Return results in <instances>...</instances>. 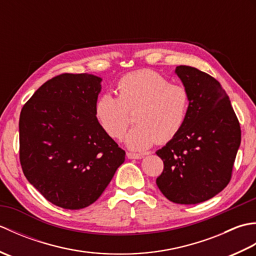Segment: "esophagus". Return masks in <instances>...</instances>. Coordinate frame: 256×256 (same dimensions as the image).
<instances>
[{
    "label": "esophagus",
    "mask_w": 256,
    "mask_h": 256,
    "mask_svg": "<svg viewBox=\"0 0 256 256\" xmlns=\"http://www.w3.org/2000/svg\"><path fill=\"white\" fill-rule=\"evenodd\" d=\"M128 158L130 160H140L144 157V154H138V153H126Z\"/></svg>",
    "instance_id": "esophagus-1"
}]
</instances>
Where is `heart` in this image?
Segmentation results:
<instances>
[{
	"instance_id": "b5f03b06",
	"label": "heart",
	"mask_w": 256,
	"mask_h": 256,
	"mask_svg": "<svg viewBox=\"0 0 256 256\" xmlns=\"http://www.w3.org/2000/svg\"><path fill=\"white\" fill-rule=\"evenodd\" d=\"M118 96L102 94L94 104V116L108 136L121 140L130 125L128 112L136 125L125 138L132 150L150 148L157 140L166 143L180 132L188 116L190 96L182 84L153 70L125 74L116 84Z\"/></svg>"
}]
</instances>
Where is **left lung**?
Instances as JSON below:
<instances>
[{
	"label": "left lung",
	"mask_w": 256,
	"mask_h": 256,
	"mask_svg": "<svg viewBox=\"0 0 256 256\" xmlns=\"http://www.w3.org/2000/svg\"><path fill=\"white\" fill-rule=\"evenodd\" d=\"M175 72L189 92V111L180 132L156 152L164 162L156 184L172 202L196 204L229 184L241 128L219 81L189 66H178Z\"/></svg>",
	"instance_id": "left-lung-1"
}]
</instances>
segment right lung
Listing matches in <instances>:
<instances>
[{
  "label": "right lung",
  "instance_id": "add662e5",
  "mask_svg": "<svg viewBox=\"0 0 256 256\" xmlns=\"http://www.w3.org/2000/svg\"><path fill=\"white\" fill-rule=\"evenodd\" d=\"M101 81L89 74L56 76L20 111L22 170L50 202L64 209L94 204L125 160L94 116Z\"/></svg>",
  "mask_w": 256,
  "mask_h": 256
}]
</instances>
